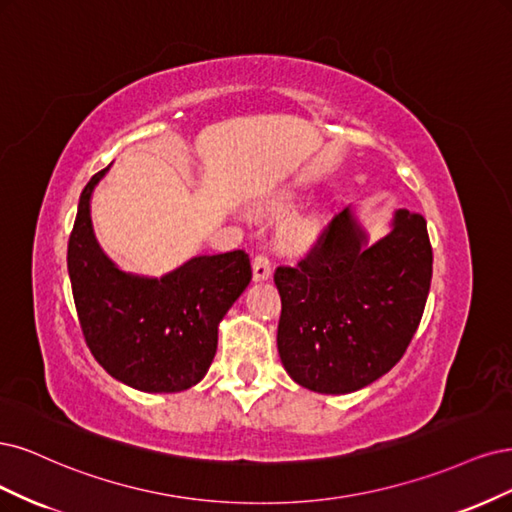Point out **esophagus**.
Instances as JSON below:
<instances>
[{
    "mask_svg": "<svg viewBox=\"0 0 512 512\" xmlns=\"http://www.w3.org/2000/svg\"><path fill=\"white\" fill-rule=\"evenodd\" d=\"M272 276V266L270 259L266 255H257L253 259V278L255 280H268Z\"/></svg>",
    "mask_w": 512,
    "mask_h": 512,
    "instance_id": "34e87169",
    "label": "esophagus"
}]
</instances>
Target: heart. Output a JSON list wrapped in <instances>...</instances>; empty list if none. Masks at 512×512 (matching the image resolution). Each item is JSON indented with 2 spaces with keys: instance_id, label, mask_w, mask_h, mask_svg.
<instances>
[{
  "instance_id": "obj_1",
  "label": "heart",
  "mask_w": 512,
  "mask_h": 512,
  "mask_svg": "<svg viewBox=\"0 0 512 512\" xmlns=\"http://www.w3.org/2000/svg\"><path fill=\"white\" fill-rule=\"evenodd\" d=\"M289 202V197L280 195L274 197L272 206H285ZM321 234V221L315 214H300V217H293L283 225V232H280V238L289 246V249H308L310 244H315V240Z\"/></svg>"
}]
</instances>
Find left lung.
I'll list each match as a JSON object with an SVG mask.
<instances>
[{"label":"left lung","instance_id":"8db88e82","mask_svg":"<svg viewBox=\"0 0 512 512\" xmlns=\"http://www.w3.org/2000/svg\"><path fill=\"white\" fill-rule=\"evenodd\" d=\"M278 355L295 383L353 393L387 374L415 336L432 283V246L419 212L398 208L370 244L353 206L329 223L298 266H280Z\"/></svg>","mask_w":512,"mask_h":512}]
</instances>
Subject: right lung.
Here are the masks:
<instances>
[{"mask_svg": "<svg viewBox=\"0 0 512 512\" xmlns=\"http://www.w3.org/2000/svg\"><path fill=\"white\" fill-rule=\"evenodd\" d=\"M108 170L82 189L68 242L82 334L97 364L123 385L144 393L185 391L206 376L219 323L251 283L249 255H197L159 278L121 270L91 221V197Z\"/></svg>", "mask_w": 512, "mask_h": 512, "instance_id": "right-lung-1", "label": "right lung"}]
</instances>
